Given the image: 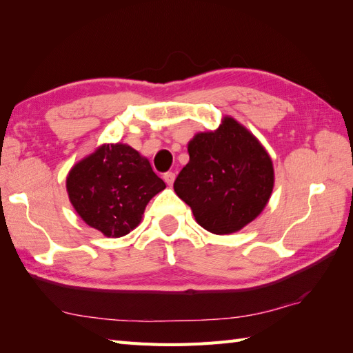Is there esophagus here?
<instances>
[{
  "mask_svg": "<svg viewBox=\"0 0 353 353\" xmlns=\"http://www.w3.org/2000/svg\"><path fill=\"white\" fill-rule=\"evenodd\" d=\"M174 179H176V174L172 171H168V172H165V174H163V181L167 182V185H170V186L174 183Z\"/></svg>",
  "mask_w": 353,
  "mask_h": 353,
  "instance_id": "obj_1",
  "label": "esophagus"
}]
</instances>
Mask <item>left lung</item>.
<instances>
[{
    "label": "left lung",
    "mask_w": 353,
    "mask_h": 353,
    "mask_svg": "<svg viewBox=\"0 0 353 353\" xmlns=\"http://www.w3.org/2000/svg\"><path fill=\"white\" fill-rule=\"evenodd\" d=\"M188 153L174 191L201 228L229 235L262 212L274 185L273 162L244 125L224 117L219 129L188 142Z\"/></svg>",
    "instance_id": "1"
}]
</instances>
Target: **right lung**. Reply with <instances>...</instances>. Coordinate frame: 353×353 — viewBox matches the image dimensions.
Returning a JSON list of instances; mask_svg holds the SVG:
<instances>
[{
	"label": "right lung",
	"mask_w": 353,
	"mask_h": 353,
	"mask_svg": "<svg viewBox=\"0 0 353 353\" xmlns=\"http://www.w3.org/2000/svg\"><path fill=\"white\" fill-rule=\"evenodd\" d=\"M165 190L147 157L125 144H104L66 177L71 205L88 226L119 238L138 226L145 206Z\"/></svg>",
	"instance_id": "obj_1"
}]
</instances>
